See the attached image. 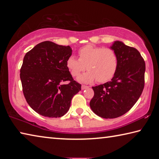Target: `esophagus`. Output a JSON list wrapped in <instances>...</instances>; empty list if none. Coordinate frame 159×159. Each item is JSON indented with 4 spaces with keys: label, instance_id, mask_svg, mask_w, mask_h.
Returning a JSON list of instances; mask_svg holds the SVG:
<instances>
[{
    "label": "esophagus",
    "instance_id": "1",
    "mask_svg": "<svg viewBox=\"0 0 159 159\" xmlns=\"http://www.w3.org/2000/svg\"><path fill=\"white\" fill-rule=\"evenodd\" d=\"M88 88H89V87H88V86H86V85H82V86H81V89H82V90L88 89Z\"/></svg>",
    "mask_w": 159,
    "mask_h": 159
}]
</instances>
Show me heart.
<instances>
[{
  "label": "heart",
  "instance_id": "b5f03b06",
  "mask_svg": "<svg viewBox=\"0 0 159 159\" xmlns=\"http://www.w3.org/2000/svg\"><path fill=\"white\" fill-rule=\"evenodd\" d=\"M79 56V59L69 56L66 66L73 76H79L86 67L88 71L78 78L79 82L90 83L95 80L99 83L109 81L117 71L118 55L111 48L88 45L80 48Z\"/></svg>",
  "mask_w": 159,
  "mask_h": 159
}]
</instances>
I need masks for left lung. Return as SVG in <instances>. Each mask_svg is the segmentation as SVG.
<instances>
[{
	"mask_svg": "<svg viewBox=\"0 0 159 159\" xmlns=\"http://www.w3.org/2000/svg\"><path fill=\"white\" fill-rule=\"evenodd\" d=\"M110 48L118 55L117 71L111 81L93 87L94 97L90 102L93 111L104 118H115L128 112L144 86L145 62L139 51L119 41Z\"/></svg>",
	"mask_w": 159,
	"mask_h": 159,
	"instance_id": "left-lung-1",
	"label": "left lung"
}]
</instances>
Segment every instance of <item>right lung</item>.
Masks as SVG:
<instances>
[{
  "label": "right lung",
  "instance_id": "add662e5",
  "mask_svg": "<svg viewBox=\"0 0 159 159\" xmlns=\"http://www.w3.org/2000/svg\"><path fill=\"white\" fill-rule=\"evenodd\" d=\"M70 46L51 41L37 44L26 54L20 69L24 95L40 115L57 118L69 111L73 97L81 90L66 66ZM70 80L68 84L63 83Z\"/></svg>",
  "mask_w": 159,
  "mask_h": 159
}]
</instances>
